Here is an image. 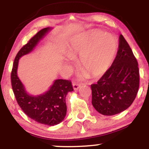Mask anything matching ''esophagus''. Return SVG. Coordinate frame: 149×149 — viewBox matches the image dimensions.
<instances>
[{"label": "esophagus", "instance_id": "1", "mask_svg": "<svg viewBox=\"0 0 149 149\" xmlns=\"http://www.w3.org/2000/svg\"><path fill=\"white\" fill-rule=\"evenodd\" d=\"M80 87V85L78 84V83H73V88L74 89V90H77L78 89H79Z\"/></svg>", "mask_w": 149, "mask_h": 149}]
</instances>
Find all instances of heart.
Returning a JSON list of instances; mask_svg holds the SVG:
<instances>
[{"label": "heart", "mask_w": 149, "mask_h": 149, "mask_svg": "<svg viewBox=\"0 0 149 149\" xmlns=\"http://www.w3.org/2000/svg\"><path fill=\"white\" fill-rule=\"evenodd\" d=\"M118 41L112 34L100 31H90L70 43L66 53L75 59L80 56V69L93 77L107 71L117 52Z\"/></svg>", "instance_id": "heart-1"}]
</instances>
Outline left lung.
<instances>
[{
	"label": "left lung",
	"instance_id": "left-lung-1",
	"mask_svg": "<svg viewBox=\"0 0 149 149\" xmlns=\"http://www.w3.org/2000/svg\"><path fill=\"white\" fill-rule=\"evenodd\" d=\"M139 86L137 61L120 34L117 55L112 65L97 83L91 85L92 106L102 115L120 113L134 102Z\"/></svg>",
	"mask_w": 149,
	"mask_h": 149
}]
</instances>
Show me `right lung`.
<instances>
[{"mask_svg": "<svg viewBox=\"0 0 149 149\" xmlns=\"http://www.w3.org/2000/svg\"><path fill=\"white\" fill-rule=\"evenodd\" d=\"M50 29L49 27L42 29L20 49L13 63L11 83L17 104L26 115L39 123L53 126L60 123L66 116V97L68 92L73 90L71 82L69 80H55L48 91L32 96L25 90L17 72L19 58L31 52Z\"/></svg>", "mask_w": 149, "mask_h": 149, "instance_id": "right-lung-1", "label": "right lung"}]
</instances>
